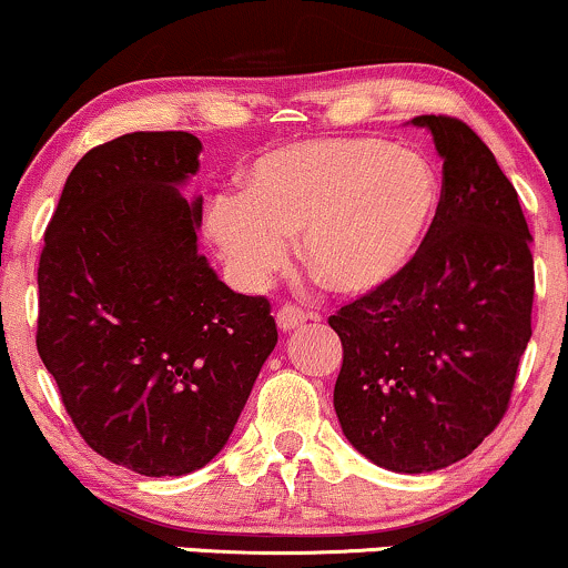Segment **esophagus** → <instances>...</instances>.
Listing matches in <instances>:
<instances>
[{"mask_svg":"<svg viewBox=\"0 0 568 568\" xmlns=\"http://www.w3.org/2000/svg\"><path fill=\"white\" fill-rule=\"evenodd\" d=\"M306 321H310V315H306L302 306H296V304H285L277 310V328L285 331V334L302 328Z\"/></svg>","mask_w":568,"mask_h":568,"instance_id":"obj_1","label":"esophagus"}]
</instances>
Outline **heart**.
<instances>
[{
	"label": "heart",
	"mask_w": 568,
	"mask_h": 568,
	"mask_svg": "<svg viewBox=\"0 0 568 568\" xmlns=\"http://www.w3.org/2000/svg\"><path fill=\"white\" fill-rule=\"evenodd\" d=\"M438 205L422 154L376 139H310L253 162L243 189L207 200L205 232L243 288H262L291 256L347 296L389 285L414 262Z\"/></svg>",
	"instance_id": "obj_1"
}]
</instances>
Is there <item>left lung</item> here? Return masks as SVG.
I'll use <instances>...</instances> for the list:
<instances>
[{"mask_svg":"<svg viewBox=\"0 0 568 568\" xmlns=\"http://www.w3.org/2000/svg\"><path fill=\"white\" fill-rule=\"evenodd\" d=\"M443 160V192L414 262L328 325L344 361L342 433L393 473L465 459L499 425L531 338V234L518 192L462 120L422 114Z\"/></svg>","mask_w":568,"mask_h":568,"instance_id":"8db88e82","label":"left lung"}]
</instances>
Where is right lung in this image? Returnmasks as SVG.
Here are the masks:
<instances>
[{"label": "right lung", "instance_id": "1", "mask_svg": "<svg viewBox=\"0 0 568 568\" xmlns=\"http://www.w3.org/2000/svg\"><path fill=\"white\" fill-rule=\"evenodd\" d=\"M202 143L184 130L90 149L63 184L39 258L37 349L93 452L162 478L230 440L277 344L264 296L197 253L202 197L181 189Z\"/></svg>", "mask_w": 568, "mask_h": 568}]
</instances>
